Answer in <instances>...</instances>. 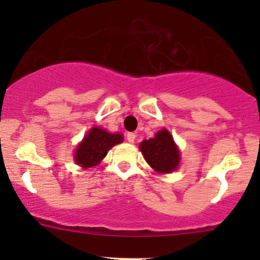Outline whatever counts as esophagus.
Listing matches in <instances>:
<instances>
[{
  "instance_id": "34e87169",
  "label": "esophagus",
  "mask_w": 260,
  "mask_h": 260,
  "mask_svg": "<svg viewBox=\"0 0 260 260\" xmlns=\"http://www.w3.org/2000/svg\"><path fill=\"white\" fill-rule=\"evenodd\" d=\"M126 138L129 143H133L134 140H136V134H134V133H127Z\"/></svg>"
}]
</instances>
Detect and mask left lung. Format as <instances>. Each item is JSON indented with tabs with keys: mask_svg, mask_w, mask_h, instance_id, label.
I'll return each mask as SVG.
<instances>
[{
	"mask_svg": "<svg viewBox=\"0 0 260 260\" xmlns=\"http://www.w3.org/2000/svg\"><path fill=\"white\" fill-rule=\"evenodd\" d=\"M139 149L149 165L159 174H170L178 168L180 150L168 129H161L154 138L143 140Z\"/></svg>",
	"mask_w": 260,
	"mask_h": 260,
	"instance_id": "8db88e82",
	"label": "left lung"
}]
</instances>
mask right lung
<instances>
[{
  "mask_svg": "<svg viewBox=\"0 0 260 260\" xmlns=\"http://www.w3.org/2000/svg\"><path fill=\"white\" fill-rule=\"evenodd\" d=\"M123 142L120 133H109L100 127H92L74 151V161L83 169L96 166L106 156L107 151Z\"/></svg>",
  "mask_w": 260,
  "mask_h": 260,
  "instance_id": "add662e5",
  "label": "right lung"
}]
</instances>
